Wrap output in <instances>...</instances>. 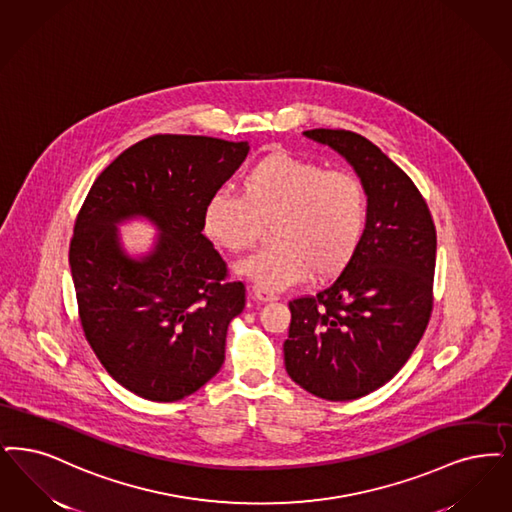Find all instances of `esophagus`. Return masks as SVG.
Here are the masks:
<instances>
[{
	"label": "esophagus",
	"mask_w": 512,
	"mask_h": 512,
	"mask_svg": "<svg viewBox=\"0 0 512 512\" xmlns=\"http://www.w3.org/2000/svg\"><path fill=\"white\" fill-rule=\"evenodd\" d=\"M251 295H253V299H257V301H261V303H272V301H278V295H274V293H270V291H266V289H261V287L253 286L251 289Z\"/></svg>",
	"instance_id": "34e87169"
}]
</instances>
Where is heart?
Here are the masks:
<instances>
[{
	"label": "heart",
	"mask_w": 512,
	"mask_h": 512,
	"mask_svg": "<svg viewBox=\"0 0 512 512\" xmlns=\"http://www.w3.org/2000/svg\"><path fill=\"white\" fill-rule=\"evenodd\" d=\"M242 196L217 192L205 202L204 234L226 251L253 246L272 226L274 246L236 265V274L266 291L339 276L362 244L368 200L362 183L343 169L270 152L240 181Z\"/></svg>",
	"instance_id": "obj_1"
}]
</instances>
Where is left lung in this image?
Masks as SVG:
<instances>
[{
	"label": "left lung",
	"instance_id": "1",
	"mask_svg": "<svg viewBox=\"0 0 512 512\" xmlns=\"http://www.w3.org/2000/svg\"><path fill=\"white\" fill-rule=\"evenodd\" d=\"M341 154L368 196L362 244L341 276L289 301L287 375L310 394L347 402L383 387L408 362L432 310L436 230L408 175L366 137L310 129Z\"/></svg>",
	"mask_w": 512,
	"mask_h": 512
}]
</instances>
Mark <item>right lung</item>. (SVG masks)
<instances>
[{
    "label": "right lung",
    "instance_id": "right-lung-1",
    "mask_svg": "<svg viewBox=\"0 0 512 512\" xmlns=\"http://www.w3.org/2000/svg\"><path fill=\"white\" fill-rule=\"evenodd\" d=\"M247 143L154 135L129 146L91 186L70 242L83 331L106 371L152 402L196 392L225 362L226 329L246 307L202 234L205 202L244 164ZM159 236L135 258L119 225Z\"/></svg>",
    "mask_w": 512,
    "mask_h": 512
}]
</instances>
